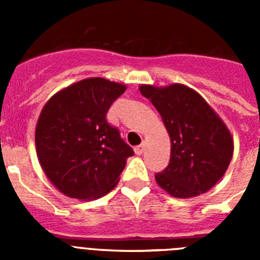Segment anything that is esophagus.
<instances>
[{
    "instance_id": "obj_1",
    "label": "esophagus",
    "mask_w": 260,
    "mask_h": 260,
    "mask_svg": "<svg viewBox=\"0 0 260 260\" xmlns=\"http://www.w3.org/2000/svg\"><path fill=\"white\" fill-rule=\"evenodd\" d=\"M143 151H144V144L143 143L135 147V153H137V155H142V153H143Z\"/></svg>"
}]
</instances>
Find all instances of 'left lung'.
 <instances>
[{
    "instance_id": "obj_1",
    "label": "left lung",
    "mask_w": 260,
    "mask_h": 260,
    "mask_svg": "<svg viewBox=\"0 0 260 260\" xmlns=\"http://www.w3.org/2000/svg\"><path fill=\"white\" fill-rule=\"evenodd\" d=\"M171 137V160L156 182L176 198L203 194L224 176L233 155L231 133L199 93L182 84L141 86Z\"/></svg>"
}]
</instances>
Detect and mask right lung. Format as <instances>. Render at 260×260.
I'll use <instances>...</instances> for the list:
<instances>
[{
	"label": "right lung",
	"mask_w": 260,
	"mask_h": 260,
	"mask_svg": "<svg viewBox=\"0 0 260 260\" xmlns=\"http://www.w3.org/2000/svg\"><path fill=\"white\" fill-rule=\"evenodd\" d=\"M122 84L89 78L62 89L41 110L36 152L50 182L70 198H100L118 182L134 151L107 119Z\"/></svg>",
	"instance_id": "add662e5"
}]
</instances>
